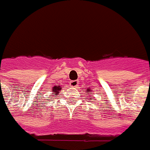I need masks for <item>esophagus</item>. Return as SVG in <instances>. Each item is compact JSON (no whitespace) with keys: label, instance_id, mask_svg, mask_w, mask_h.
I'll return each mask as SVG.
<instances>
[{"label":"esophagus","instance_id":"34e87169","mask_svg":"<svg viewBox=\"0 0 150 150\" xmlns=\"http://www.w3.org/2000/svg\"><path fill=\"white\" fill-rule=\"evenodd\" d=\"M79 83V81H71L69 82V85L73 87H76Z\"/></svg>","mask_w":150,"mask_h":150}]
</instances>
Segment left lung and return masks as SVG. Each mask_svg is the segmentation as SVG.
<instances>
[{"instance_id":"left-lung-1","label":"left lung","mask_w":150,"mask_h":150,"mask_svg":"<svg viewBox=\"0 0 150 150\" xmlns=\"http://www.w3.org/2000/svg\"><path fill=\"white\" fill-rule=\"evenodd\" d=\"M88 91H90V89H89V90H88ZM87 92H90V91H87ZM91 100H92V99H91Z\"/></svg>"}]
</instances>
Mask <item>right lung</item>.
Masks as SVG:
<instances>
[{
  "mask_svg": "<svg viewBox=\"0 0 150 150\" xmlns=\"http://www.w3.org/2000/svg\"><path fill=\"white\" fill-rule=\"evenodd\" d=\"M60 90H61V88L59 86H58V87H53V88H52V93H55V94H56V95H54V96H56V95H58L59 91ZM56 97H55V98H56Z\"/></svg>",
  "mask_w": 150,
  "mask_h": 150,
  "instance_id": "right-lung-1",
  "label": "right lung"
}]
</instances>
